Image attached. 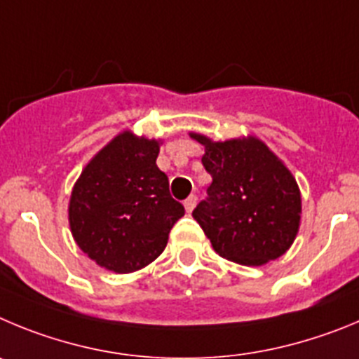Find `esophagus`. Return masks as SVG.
<instances>
[{"mask_svg": "<svg viewBox=\"0 0 359 359\" xmlns=\"http://www.w3.org/2000/svg\"><path fill=\"white\" fill-rule=\"evenodd\" d=\"M196 205V196L191 195V196H187L186 200H184V208H186L187 212H191L193 209H195Z\"/></svg>", "mask_w": 359, "mask_h": 359, "instance_id": "esophagus-1", "label": "esophagus"}]
</instances>
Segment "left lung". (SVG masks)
Here are the masks:
<instances>
[{
    "mask_svg": "<svg viewBox=\"0 0 359 359\" xmlns=\"http://www.w3.org/2000/svg\"><path fill=\"white\" fill-rule=\"evenodd\" d=\"M203 144L202 164L212 177L208 198L193 211L219 256L247 266L277 259L292 247L300 225V191L283 161L263 141L240 137Z\"/></svg>",
    "mask_w": 359,
    "mask_h": 359,
    "instance_id": "obj_1",
    "label": "left lung"
}]
</instances>
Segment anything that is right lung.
<instances>
[{"instance_id":"right-lung-1","label":"right lung","mask_w":359,"mask_h":359,"mask_svg":"<svg viewBox=\"0 0 359 359\" xmlns=\"http://www.w3.org/2000/svg\"><path fill=\"white\" fill-rule=\"evenodd\" d=\"M159 141L121 132L83 168L69 200L76 245L116 273L141 270L163 254L184 216L157 168Z\"/></svg>"}]
</instances>
